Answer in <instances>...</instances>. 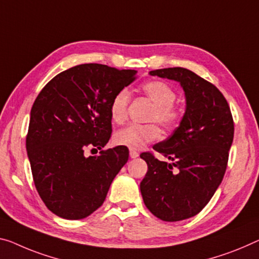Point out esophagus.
Segmentation results:
<instances>
[{
	"mask_svg": "<svg viewBox=\"0 0 259 259\" xmlns=\"http://www.w3.org/2000/svg\"><path fill=\"white\" fill-rule=\"evenodd\" d=\"M130 156L132 157V158H135V157L139 156V153L137 152V150H134V149H130Z\"/></svg>",
	"mask_w": 259,
	"mask_h": 259,
	"instance_id": "esophagus-1",
	"label": "esophagus"
}]
</instances>
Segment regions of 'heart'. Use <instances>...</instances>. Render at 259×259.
<instances>
[{
  "mask_svg": "<svg viewBox=\"0 0 259 259\" xmlns=\"http://www.w3.org/2000/svg\"><path fill=\"white\" fill-rule=\"evenodd\" d=\"M141 89L147 98L154 104L148 120L157 121L166 131L176 128L183 119V111L175 104L177 94L172 87L163 81L154 79L143 83ZM128 103L130 91L127 89H121L114 94L109 105L110 117L113 122L121 124L126 120ZM160 135L161 130L156 122L145 125L131 124L114 134V142L118 146L139 150L156 140Z\"/></svg>",
  "mask_w": 259,
  "mask_h": 259,
  "instance_id": "1",
  "label": "heart"
}]
</instances>
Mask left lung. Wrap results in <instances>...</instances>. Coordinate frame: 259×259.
Listing matches in <instances>:
<instances>
[{
  "mask_svg": "<svg viewBox=\"0 0 259 259\" xmlns=\"http://www.w3.org/2000/svg\"><path fill=\"white\" fill-rule=\"evenodd\" d=\"M150 75L175 79L185 91L186 110L174 133L140 157L148 171L140 183L146 207L163 221L192 218L208 204L224 180L234 139V120L220 90L182 67L152 70Z\"/></svg>",
  "mask_w": 259,
  "mask_h": 259,
  "instance_id": "obj_1",
  "label": "left lung"
}]
</instances>
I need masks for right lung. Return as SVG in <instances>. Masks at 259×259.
<instances>
[{"label":"right lung","instance_id":"obj_1","mask_svg":"<svg viewBox=\"0 0 259 259\" xmlns=\"http://www.w3.org/2000/svg\"><path fill=\"white\" fill-rule=\"evenodd\" d=\"M137 78L132 69L84 63L53 77L31 109L26 150L33 182L55 215L79 220L104 202L128 149H103L111 138L110 101ZM101 150L85 158L84 150Z\"/></svg>","mask_w":259,"mask_h":259}]
</instances>
